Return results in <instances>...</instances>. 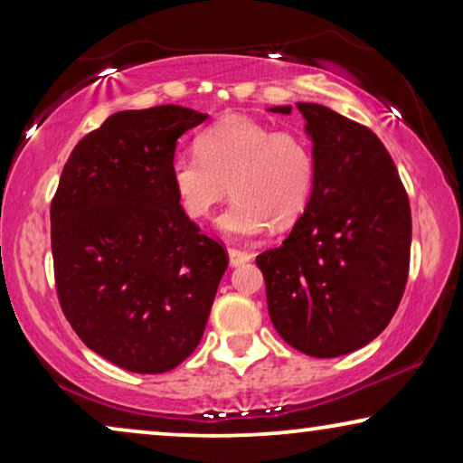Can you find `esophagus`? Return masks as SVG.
Returning a JSON list of instances; mask_svg holds the SVG:
<instances>
[{"mask_svg":"<svg viewBox=\"0 0 463 463\" xmlns=\"http://www.w3.org/2000/svg\"><path fill=\"white\" fill-rule=\"evenodd\" d=\"M227 255H230L232 268H238V265L250 261V252L240 250V249H227Z\"/></svg>","mask_w":463,"mask_h":463,"instance_id":"esophagus-1","label":"esophagus"}]
</instances>
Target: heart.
<instances>
[{
	"label": "heart",
	"mask_w": 463,
	"mask_h": 463,
	"mask_svg": "<svg viewBox=\"0 0 463 463\" xmlns=\"http://www.w3.org/2000/svg\"><path fill=\"white\" fill-rule=\"evenodd\" d=\"M316 181V157L299 132L274 130L246 116L219 119L195 138V154L170 162V185L189 219L213 214L227 194L230 208L217 230L249 240L295 225L307 211Z\"/></svg>",
	"instance_id": "1"
}]
</instances>
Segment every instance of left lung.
Masks as SVG:
<instances>
[{"mask_svg": "<svg viewBox=\"0 0 463 463\" xmlns=\"http://www.w3.org/2000/svg\"><path fill=\"white\" fill-rule=\"evenodd\" d=\"M312 138L316 181L287 240L257 257L278 335L307 356L371 344L402 299L411 206L388 149L363 124L297 103ZM290 113V105L271 107Z\"/></svg>", "mask_w": 463, "mask_h": 463, "instance_id": "left-lung-1", "label": "left lung"}]
</instances>
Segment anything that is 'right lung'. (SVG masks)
<instances>
[{
  "label": "right lung",
  "instance_id": "add662e5",
  "mask_svg": "<svg viewBox=\"0 0 463 463\" xmlns=\"http://www.w3.org/2000/svg\"><path fill=\"white\" fill-rule=\"evenodd\" d=\"M206 118L179 105L113 113L75 145L50 206L62 314L130 373H166L195 350L227 269L170 185L176 141Z\"/></svg>",
  "mask_w": 463,
  "mask_h": 463
}]
</instances>
